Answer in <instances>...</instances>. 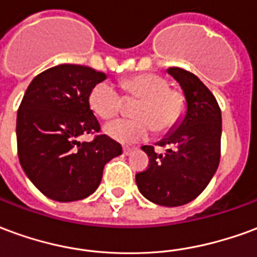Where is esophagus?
Returning <instances> with one entry per match:
<instances>
[{"mask_svg": "<svg viewBox=\"0 0 257 257\" xmlns=\"http://www.w3.org/2000/svg\"><path fill=\"white\" fill-rule=\"evenodd\" d=\"M122 151H123V154H125V156H129V154H131V153L134 151V149H132V147H128V146H123Z\"/></svg>", "mask_w": 257, "mask_h": 257, "instance_id": "obj_1", "label": "esophagus"}]
</instances>
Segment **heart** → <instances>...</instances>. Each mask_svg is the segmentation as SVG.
<instances>
[{
    "label": "heart",
    "instance_id": "heart-1",
    "mask_svg": "<svg viewBox=\"0 0 257 257\" xmlns=\"http://www.w3.org/2000/svg\"><path fill=\"white\" fill-rule=\"evenodd\" d=\"M121 89L128 97L139 100L132 107V118H119L106 125V134L122 143L146 139L153 131L158 135L171 132L187 112L183 90L171 88L167 78L153 73H142L123 78ZM88 103L101 119H111L121 111L122 99L110 82H99L89 92Z\"/></svg>",
    "mask_w": 257,
    "mask_h": 257
}]
</instances>
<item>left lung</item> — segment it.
Returning <instances> with one entry per match:
<instances>
[{
  "label": "left lung",
  "instance_id": "obj_1",
  "mask_svg": "<svg viewBox=\"0 0 257 257\" xmlns=\"http://www.w3.org/2000/svg\"><path fill=\"white\" fill-rule=\"evenodd\" d=\"M187 97V112L179 128L158 146L167 153L157 154L143 146L149 165L136 173V184L146 198L162 206H180L202 193L220 162L221 111L216 97L197 75L171 67Z\"/></svg>",
  "mask_w": 257,
  "mask_h": 257
}]
</instances>
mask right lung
<instances>
[{
  "label": "right lung",
  "instance_id": "obj_1",
  "mask_svg": "<svg viewBox=\"0 0 257 257\" xmlns=\"http://www.w3.org/2000/svg\"><path fill=\"white\" fill-rule=\"evenodd\" d=\"M106 74L81 64H60L38 74L20 103L16 139L20 165L48 198H86L100 184L107 162L122 153L101 134L88 103L90 89ZM94 139L81 144V134Z\"/></svg>",
  "mask_w": 257,
  "mask_h": 257
}]
</instances>
